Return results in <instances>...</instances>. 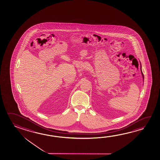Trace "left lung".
Segmentation results:
<instances>
[{
    "mask_svg": "<svg viewBox=\"0 0 160 160\" xmlns=\"http://www.w3.org/2000/svg\"><path fill=\"white\" fill-rule=\"evenodd\" d=\"M140 65H141V74H142V77H143V81L144 82V76L143 74L142 73V65H141V63L140 62Z\"/></svg>",
    "mask_w": 160,
    "mask_h": 160,
    "instance_id": "8db88e82",
    "label": "left lung"
}]
</instances>
